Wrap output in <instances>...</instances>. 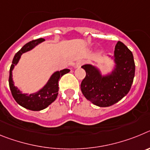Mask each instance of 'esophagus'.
I'll return each mask as SVG.
<instances>
[{
	"label": "esophagus",
	"mask_w": 150,
	"mask_h": 150,
	"mask_svg": "<svg viewBox=\"0 0 150 150\" xmlns=\"http://www.w3.org/2000/svg\"><path fill=\"white\" fill-rule=\"evenodd\" d=\"M83 61H78L76 63V65H75V67H80L82 65H83Z\"/></svg>",
	"instance_id": "obj_1"
}]
</instances>
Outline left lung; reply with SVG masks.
<instances>
[{"label": "left lung", "mask_w": 150, "mask_h": 150, "mask_svg": "<svg viewBox=\"0 0 150 150\" xmlns=\"http://www.w3.org/2000/svg\"><path fill=\"white\" fill-rule=\"evenodd\" d=\"M112 59L114 68L104 76L91 64L82 66L86 73L80 86L82 92L87 100L100 107L112 106L123 98L129 92L134 77L133 54L124 43L118 41Z\"/></svg>", "instance_id": "8db88e82"}]
</instances>
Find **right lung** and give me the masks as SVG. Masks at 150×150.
Instances as JSON below:
<instances>
[{"mask_svg":"<svg viewBox=\"0 0 150 150\" xmlns=\"http://www.w3.org/2000/svg\"><path fill=\"white\" fill-rule=\"evenodd\" d=\"M44 40H45L43 38H40V39L34 40L26 43L15 55L10 70L9 85H10V91H11L13 98L15 99L16 101L20 106L33 111H39L45 109L56 99L59 94V79L64 74H67L70 71L69 69H64L60 71H56L50 76L48 82L43 88L35 93L30 94V95L23 94L17 87L14 86L12 71L15 65L18 64L22 54L31 50L36 46H38L39 43H42Z\"/></svg>","mask_w":150,"mask_h":150,"instance_id":"right-lung-1","label":"right lung"}]
</instances>
